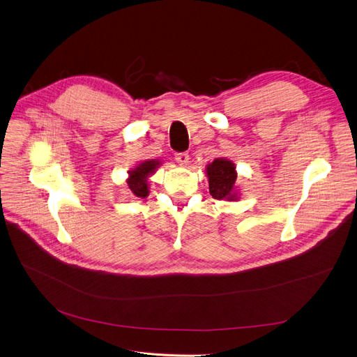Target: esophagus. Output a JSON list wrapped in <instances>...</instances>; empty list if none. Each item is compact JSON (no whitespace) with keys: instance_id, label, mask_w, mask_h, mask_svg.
Here are the masks:
<instances>
[{"instance_id":"obj_1","label":"esophagus","mask_w":357,"mask_h":357,"mask_svg":"<svg viewBox=\"0 0 357 357\" xmlns=\"http://www.w3.org/2000/svg\"><path fill=\"white\" fill-rule=\"evenodd\" d=\"M175 159H176L179 166H187L190 163V154L185 153V151L183 153H176Z\"/></svg>"}]
</instances>
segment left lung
I'll list each match as a JSON object with an SVG mask.
<instances>
[{
  "label": "left lung",
  "mask_w": 357,
  "mask_h": 357,
  "mask_svg": "<svg viewBox=\"0 0 357 357\" xmlns=\"http://www.w3.org/2000/svg\"><path fill=\"white\" fill-rule=\"evenodd\" d=\"M208 190L213 198L236 201L239 191L236 188V166L226 158H217L206 166Z\"/></svg>",
  "instance_id": "obj_1"
}]
</instances>
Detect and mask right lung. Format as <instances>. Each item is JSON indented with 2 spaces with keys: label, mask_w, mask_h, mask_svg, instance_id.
<instances>
[{
  "label": "right lung",
  "mask_w": 357,
  "mask_h": 357,
  "mask_svg": "<svg viewBox=\"0 0 357 357\" xmlns=\"http://www.w3.org/2000/svg\"><path fill=\"white\" fill-rule=\"evenodd\" d=\"M162 165L160 160H144L128 170V188L132 195L146 198L149 195V178Z\"/></svg>",
  "instance_id": "obj_1"
}]
</instances>
